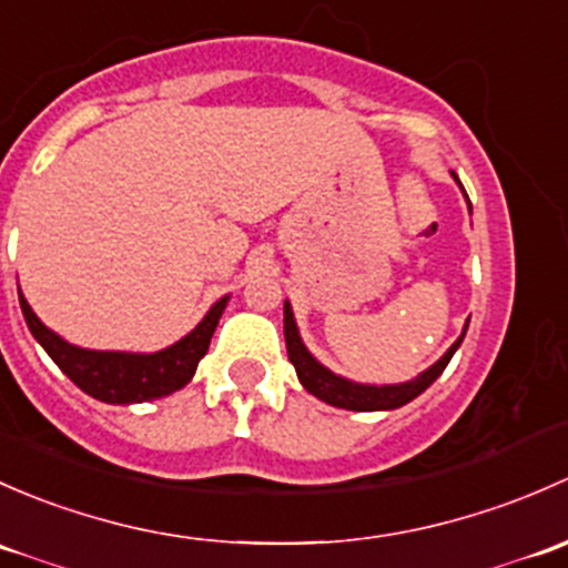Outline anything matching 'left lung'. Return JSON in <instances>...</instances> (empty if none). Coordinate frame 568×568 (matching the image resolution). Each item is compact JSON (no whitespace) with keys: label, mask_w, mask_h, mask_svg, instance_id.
I'll list each match as a JSON object with an SVG mask.
<instances>
[{"label":"left lung","mask_w":568,"mask_h":568,"mask_svg":"<svg viewBox=\"0 0 568 568\" xmlns=\"http://www.w3.org/2000/svg\"><path fill=\"white\" fill-rule=\"evenodd\" d=\"M452 178L457 180V185L462 189L457 174L452 172ZM462 194H465V189H462ZM465 199H467V194H465ZM467 207H470V199H467ZM467 323H470V320H467ZM467 323H465V327H462L457 342H454L452 347L443 353V358L435 361L429 369L420 372L418 377L407 379V383L372 385V383H355V379L342 377V374L331 372L327 366L320 364V361L308 353L306 344H303L290 301H284V342H286V353H290V361H292V366H295L301 385L312 396L323 399L325 405L342 407V410H355V413L396 410V407L407 405V402H413L415 396L424 394V390L429 388L437 377H440L443 369L448 366V361H452L454 353L459 349L462 338H465V333H467Z\"/></svg>","instance_id":"obj_1"}]
</instances>
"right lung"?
Returning a JSON list of instances; mask_svg holds the SVG:
<instances>
[{
  "label": "right lung",
  "instance_id": "obj_1",
  "mask_svg": "<svg viewBox=\"0 0 568 568\" xmlns=\"http://www.w3.org/2000/svg\"><path fill=\"white\" fill-rule=\"evenodd\" d=\"M19 303L27 327L38 338L40 347L51 355L57 366L79 385L92 399L106 405H142V402L161 399L185 388L194 377L199 361L204 358L224 314L230 295L215 301L202 323L185 333L180 342L158 349V353H125V349H87L65 342L60 333L40 323L38 314L27 303L19 290Z\"/></svg>",
  "mask_w": 568,
  "mask_h": 568
}]
</instances>
